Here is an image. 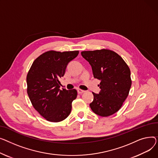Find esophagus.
<instances>
[{
	"label": "esophagus",
	"mask_w": 158,
	"mask_h": 158,
	"mask_svg": "<svg viewBox=\"0 0 158 158\" xmlns=\"http://www.w3.org/2000/svg\"><path fill=\"white\" fill-rule=\"evenodd\" d=\"M77 91H78V94H81L83 93V92H85V90H81V89H78L77 90Z\"/></svg>",
	"instance_id": "esophagus-1"
}]
</instances>
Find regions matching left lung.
Segmentation results:
<instances>
[{
	"label": "left lung",
	"instance_id": "8db88e82",
	"mask_svg": "<svg viewBox=\"0 0 158 158\" xmlns=\"http://www.w3.org/2000/svg\"><path fill=\"white\" fill-rule=\"evenodd\" d=\"M81 56L89 62L95 78L101 80L99 94L92 92L90 103L93 112L101 117L116 113L127 98L131 86V72L123 58L114 51L102 49L83 51Z\"/></svg>",
	"mask_w": 158,
	"mask_h": 158
}]
</instances>
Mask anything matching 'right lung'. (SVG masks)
<instances>
[{
	"mask_svg": "<svg viewBox=\"0 0 158 158\" xmlns=\"http://www.w3.org/2000/svg\"><path fill=\"white\" fill-rule=\"evenodd\" d=\"M78 51L46 52L32 63L27 76V94L34 108L46 120L57 123L71 113L75 89L60 90V78Z\"/></svg>",
	"mask_w": 158,
	"mask_h": 158,
	"instance_id": "add662e5",
	"label": "right lung"
}]
</instances>
